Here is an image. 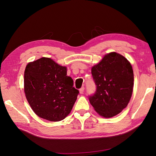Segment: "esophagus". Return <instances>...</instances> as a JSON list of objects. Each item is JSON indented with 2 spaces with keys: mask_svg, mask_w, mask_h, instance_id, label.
Listing matches in <instances>:
<instances>
[{
  "mask_svg": "<svg viewBox=\"0 0 156 156\" xmlns=\"http://www.w3.org/2000/svg\"><path fill=\"white\" fill-rule=\"evenodd\" d=\"M84 90V87H82L81 88L79 89V92H80V94H83Z\"/></svg>",
  "mask_w": 156,
  "mask_h": 156,
  "instance_id": "esophagus-1",
  "label": "esophagus"
}]
</instances>
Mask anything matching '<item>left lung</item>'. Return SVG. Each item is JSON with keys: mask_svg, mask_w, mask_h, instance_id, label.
<instances>
[{"mask_svg": "<svg viewBox=\"0 0 156 156\" xmlns=\"http://www.w3.org/2000/svg\"><path fill=\"white\" fill-rule=\"evenodd\" d=\"M96 92L88 96L99 115L105 118L117 115L130 100L133 88V71L124 56L115 52L106 55L92 68Z\"/></svg>", "mask_w": 156, "mask_h": 156, "instance_id": "8db88e82", "label": "left lung"}]
</instances>
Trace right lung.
Wrapping results in <instances>:
<instances>
[{
	"instance_id": "right-lung-1",
	"label": "right lung",
	"mask_w": 156,
	"mask_h": 156,
	"mask_svg": "<svg viewBox=\"0 0 156 156\" xmlns=\"http://www.w3.org/2000/svg\"><path fill=\"white\" fill-rule=\"evenodd\" d=\"M67 76L66 67L43 57L28 64L24 87L27 100L39 117L51 122L64 119L72 111L79 91Z\"/></svg>"
}]
</instances>
